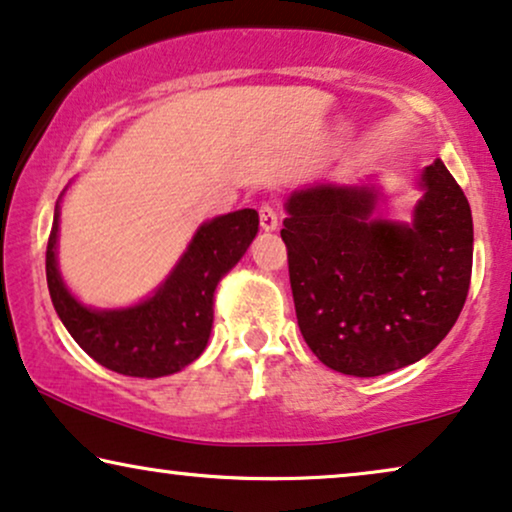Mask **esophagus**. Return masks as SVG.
I'll list each match as a JSON object with an SVG mask.
<instances>
[{
	"instance_id": "esophagus-1",
	"label": "esophagus",
	"mask_w": 512,
	"mask_h": 512,
	"mask_svg": "<svg viewBox=\"0 0 512 512\" xmlns=\"http://www.w3.org/2000/svg\"><path fill=\"white\" fill-rule=\"evenodd\" d=\"M260 227H262V231L278 229V210L274 206H269V203L260 208Z\"/></svg>"
}]
</instances>
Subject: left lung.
<instances>
[{"instance_id": "left-lung-1", "label": "left lung", "mask_w": 512, "mask_h": 512, "mask_svg": "<svg viewBox=\"0 0 512 512\" xmlns=\"http://www.w3.org/2000/svg\"><path fill=\"white\" fill-rule=\"evenodd\" d=\"M410 222L384 220L377 180L313 182L285 201L281 236L297 323L330 370L379 377L428 356L459 318L473 269L468 199L435 159Z\"/></svg>"}]
</instances>
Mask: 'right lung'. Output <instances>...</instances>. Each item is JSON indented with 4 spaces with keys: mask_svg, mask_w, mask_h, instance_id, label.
<instances>
[{
    "mask_svg": "<svg viewBox=\"0 0 512 512\" xmlns=\"http://www.w3.org/2000/svg\"><path fill=\"white\" fill-rule=\"evenodd\" d=\"M60 194L46 245V283L58 318L74 342L107 370L156 379L185 370L208 346L217 283L236 267L260 231L257 210L243 208L203 222L152 295L121 309H91L58 269Z\"/></svg>",
    "mask_w": 512,
    "mask_h": 512,
    "instance_id": "right-lung-1",
    "label": "right lung"
}]
</instances>
